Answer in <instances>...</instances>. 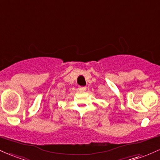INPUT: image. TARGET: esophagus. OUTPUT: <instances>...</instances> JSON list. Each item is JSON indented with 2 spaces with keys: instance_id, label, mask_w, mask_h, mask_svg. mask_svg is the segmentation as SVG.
<instances>
[{
  "instance_id": "esophagus-1",
  "label": "esophagus",
  "mask_w": 160,
  "mask_h": 160,
  "mask_svg": "<svg viewBox=\"0 0 160 160\" xmlns=\"http://www.w3.org/2000/svg\"><path fill=\"white\" fill-rule=\"evenodd\" d=\"M86 88L85 87V86H80V87H79V90H80V92L86 91Z\"/></svg>"
}]
</instances>
